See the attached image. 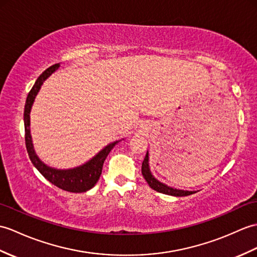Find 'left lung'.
Wrapping results in <instances>:
<instances>
[{
	"label": "left lung",
	"instance_id": "8db88e82",
	"mask_svg": "<svg viewBox=\"0 0 257 257\" xmlns=\"http://www.w3.org/2000/svg\"><path fill=\"white\" fill-rule=\"evenodd\" d=\"M142 175L145 177V180L149 184L152 189L157 190L159 193H162L165 195H171V196H175V197H183V196H188L195 194L196 192H189V190H183V189H177V188H173L171 186H168L164 183L158 181L156 177L152 175V173L150 171V165H149V152H147L146 158L142 162V168H141Z\"/></svg>",
	"mask_w": 257,
	"mask_h": 257
}]
</instances>
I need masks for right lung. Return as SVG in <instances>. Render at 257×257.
Masks as SVG:
<instances>
[{
    "instance_id": "right-lung-1",
    "label": "right lung",
    "mask_w": 257,
    "mask_h": 257,
    "mask_svg": "<svg viewBox=\"0 0 257 257\" xmlns=\"http://www.w3.org/2000/svg\"><path fill=\"white\" fill-rule=\"evenodd\" d=\"M60 67V63L53 64L50 68H48L46 71L39 75L37 81L35 82L31 92L28 93V96L26 98L25 104V110H24V124H25V142H26V149L28 152L29 159H31L32 163L37 169L40 174L43 175L46 180L49 181L55 186L61 188L63 190H67L70 193H84L86 190L91 189L95 186V184L99 180V176L101 174V170H103L104 161L108 156L111 149L114 148L119 141H114L107 145L103 150H100L96 156L93 157L91 160L87 161L86 163L82 164L80 166H76L73 169L68 170H59L53 169L51 166H48L41 161L37 154L35 152L32 135H31V110L34 104V100L37 96L41 85L57 69Z\"/></svg>"
}]
</instances>
